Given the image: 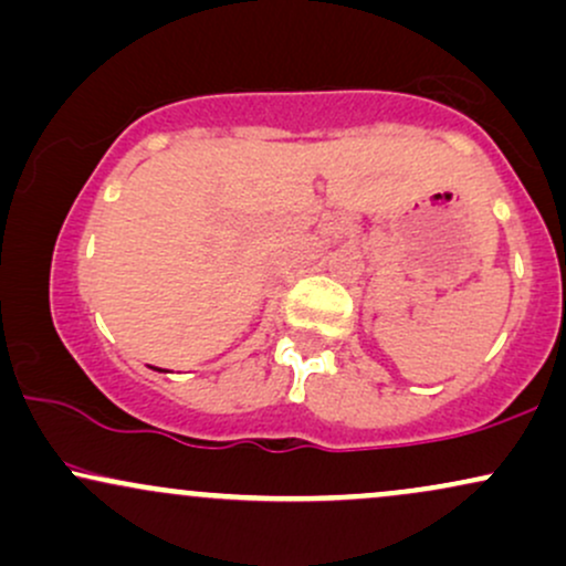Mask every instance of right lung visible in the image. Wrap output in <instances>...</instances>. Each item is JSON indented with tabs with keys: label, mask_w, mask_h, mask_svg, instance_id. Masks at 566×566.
<instances>
[{
	"label": "right lung",
	"mask_w": 566,
	"mask_h": 566,
	"mask_svg": "<svg viewBox=\"0 0 566 566\" xmlns=\"http://www.w3.org/2000/svg\"><path fill=\"white\" fill-rule=\"evenodd\" d=\"M151 369H157V367H151ZM159 373H165V369H159Z\"/></svg>",
	"instance_id": "right-lung-1"
}]
</instances>
